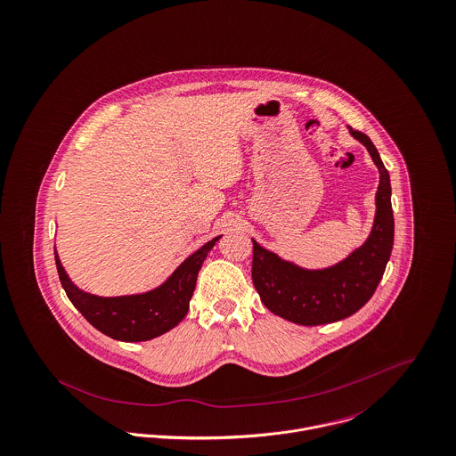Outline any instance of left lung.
<instances>
[{
    "label": "left lung",
    "instance_id": "obj_1",
    "mask_svg": "<svg viewBox=\"0 0 456 456\" xmlns=\"http://www.w3.org/2000/svg\"><path fill=\"white\" fill-rule=\"evenodd\" d=\"M379 171L376 192V216L367 241L336 265L303 269L262 248L253 241L252 280L264 305L299 325H323L352 316L378 289L394 247V211L390 175L369 140L352 127Z\"/></svg>",
    "mask_w": 456,
    "mask_h": 456
}]
</instances>
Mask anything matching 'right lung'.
<instances>
[{
	"label": "right lung",
	"mask_w": 456,
	"mask_h": 456,
	"mask_svg": "<svg viewBox=\"0 0 456 456\" xmlns=\"http://www.w3.org/2000/svg\"><path fill=\"white\" fill-rule=\"evenodd\" d=\"M218 238H213L185 258L160 287L136 296L100 297L87 294L68 278L57 252L55 265L68 299L93 327L117 341H149L171 330L185 318L196 289L198 273Z\"/></svg>",
	"instance_id": "add662e5"
}]
</instances>
